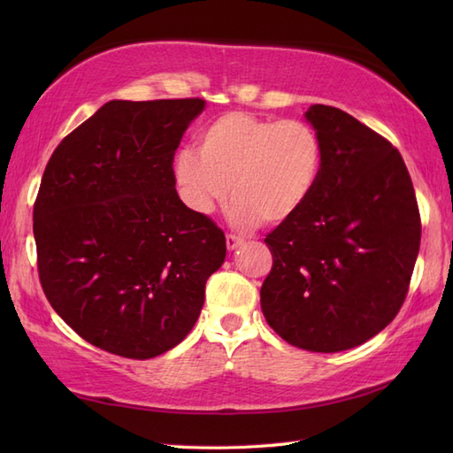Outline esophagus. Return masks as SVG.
I'll return each instance as SVG.
<instances>
[{"label":"esophagus","mask_w":453,"mask_h":453,"mask_svg":"<svg viewBox=\"0 0 453 453\" xmlns=\"http://www.w3.org/2000/svg\"><path fill=\"white\" fill-rule=\"evenodd\" d=\"M226 245H227V251H234L239 245H243V237H239L235 234H227L226 235Z\"/></svg>","instance_id":"34e87169"}]
</instances>
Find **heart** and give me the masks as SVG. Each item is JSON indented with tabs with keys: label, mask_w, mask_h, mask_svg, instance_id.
<instances>
[{
	"label": "heart",
	"mask_w": 453,
	"mask_h": 453,
	"mask_svg": "<svg viewBox=\"0 0 453 453\" xmlns=\"http://www.w3.org/2000/svg\"><path fill=\"white\" fill-rule=\"evenodd\" d=\"M182 200L208 216L229 196L239 224H280L315 190L323 169V142L310 122L263 119L251 112L219 114L198 132L196 151L175 157Z\"/></svg>",
	"instance_id": "obj_1"
}]
</instances>
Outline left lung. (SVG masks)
<instances>
[{
  "instance_id": "8db88e82",
  "label": "left lung",
  "mask_w": 453,
  "mask_h": 453,
  "mask_svg": "<svg viewBox=\"0 0 453 453\" xmlns=\"http://www.w3.org/2000/svg\"><path fill=\"white\" fill-rule=\"evenodd\" d=\"M323 142L310 200L265 237L266 323L310 352L354 349L395 319L420 247V214L397 148L341 109L305 112Z\"/></svg>"
}]
</instances>
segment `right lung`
<instances>
[{"label": "right lung", "mask_w": 453, "mask_h": 453, "mask_svg": "<svg viewBox=\"0 0 453 453\" xmlns=\"http://www.w3.org/2000/svg\"><path fill=\"white\" fill-rule=\"evenodd\" d=\"M204 101H109L60 142L35 200L46 300L83 341L148 360L195 326L226 235L177 195L173 159Z\"/></svg>", "instance_id": "1"}]
</instances>
